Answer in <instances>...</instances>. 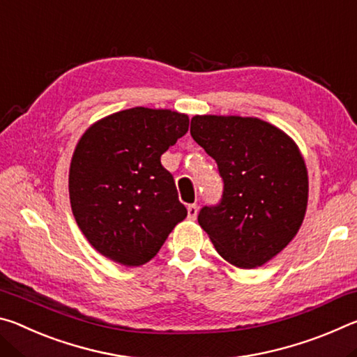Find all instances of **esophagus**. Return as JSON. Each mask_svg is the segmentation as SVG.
I'll list each match as a JSON object with an SVG mask.
<instances>
[{
	"mask_svg": "<svg viewBox=\"0 0 357 357\" xmlns=\"http://www.w3.org/2000/svg\"><path fill=\"white\" fill-rule=\"evenodd\" d=\"M197 214H198V206H197V204H189V206H187V217H189L190 220H195L197 219Z\"/></svg>",
	"mask_w": 357,
	"mask_h": 357,
	"instance_id": "obj_1",
	"label": "esophagus"
}]
</instances>
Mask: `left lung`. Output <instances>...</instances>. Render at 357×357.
<instances>
[{"instance_id":"8db88e82","label":"left lung","mask_w":357,"mask_h":357,"mask_svg":"<svg viewBox=\"0 0 357 357\" xmlns=\"http://www.w3.org/2000/svg\"><path fill=\"white\" fill-rule=\"evenodd\" d=\"M190 135L219 167L223 195L198 223L219 255L241 269L273 259L291 243L305 217L309 174L285 132L250 116L197 114Z\"/></svg>"}]
</instances>
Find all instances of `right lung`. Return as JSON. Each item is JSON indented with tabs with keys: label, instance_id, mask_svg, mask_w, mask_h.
<instances>
[{
	"label": "right lung",
	"instance_id": "1",
	"mask_svg": "<svg viewBox=\"0 0 357 357\" xmlns=\"http://www.w3.org/2000/svg\"><path fill=\"white\" fill-rule=\"evenodd\" d=\"M189 130V116L135 107L96 121L69 168L72 214L100 255L123 266L153 259L187 217L160 155Z\"/></svg>",
	"mask_w": 357,
	"mask_h": 357
}]
</instances>
